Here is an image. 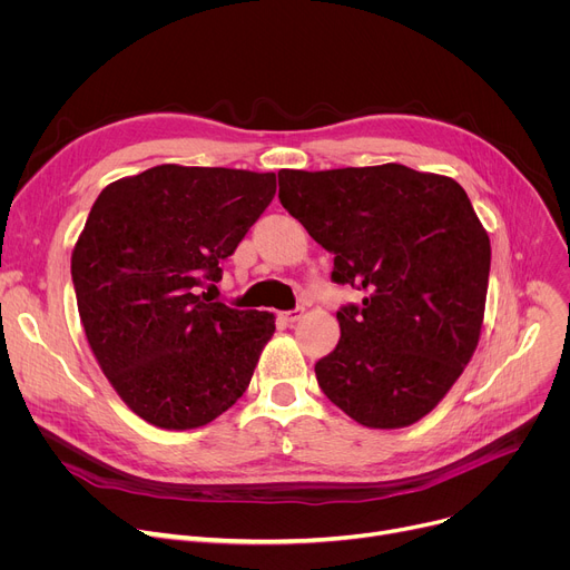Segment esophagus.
Segmentation results:
<instances>
[{
    "mask_svg": "<svg viewBox=\"0 0 570 570\" xmlns=\"http://www.w3.org/2000/svg\"><path fill=\"white\" fill-rule=\"evenodd\" d=\"M303 314H305V309H303V307H295V309H291V312H284V314H282V318H284L286 323H295V321H301V318H303Z\"/></svg>",
    "mask_w": 570,
    "mask_h": 570,
    "instance_id": "esophagus-1",
    "label": "esophagus"
}]
</instances>
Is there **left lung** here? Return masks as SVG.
<instances>
[{
	"label": "left lung",
	"mask_w": 570,
	"mask_h": 570,
	"mask_svg": "<svg viewBox=\"0 0 570 570\" xmlns=\"http://www.w3.org/2000/svg\"><path fill=\"white\" fill-rule=\"evenodd\" d=\"M279 200L335 256L333 282L363 293L314 365L321 391L365 428L421 421L481 337L492 252L466 191L402 164L284 168Z\"/></svg>",
	"instance_id": "left-lung-1"
}]
</instances>
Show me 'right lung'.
Listing matches in <instances>:
<instances>
[{
  "instance_id": "obj_1",
  "label": "right lung",
  "mask_w": 570,
  "mask_h": 570,
  "mask_svg": "<svg viewBox=\"0 0 570 570\" xmlns=\"http://www.w3.org/2000/svg\"><path fill=\"white\" fill-rule=\"evenodd\" d=\"M275 191V173L164 164L117 179L89 209L71 256L80 321L142 421L203 428L247 391L275 316L199 288H217Z\"/></svg>"
}]
</instances>
